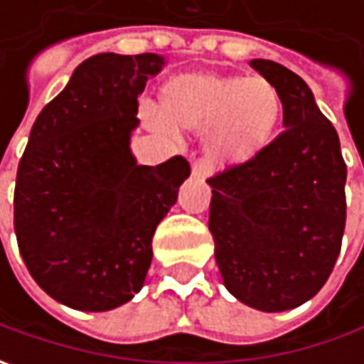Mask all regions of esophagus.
<instances>
[{"mask_svg": "<svg viewBox=\"0 0 364 364\" xmlns=\"http://www.w3.org/2000/svg\"><path fill=\"white\" fill-rule=\"evenodd\" d=\"M208 172H210V168H208V164H206L203 158L192 161V176H194V178H206Z\"/></svg>", "mask_w": 364, "mask_h": 364, "instance_id": "esophagus-1", "label": "esophagus"}]
</instances>
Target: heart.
Listing matches in <instances>:
<instances>
[{
	"label": "heart",
	"instance_id": "1",
	"mask_svg": "<svg viewBox=\"0 0 364 364\" xmlns=\"http://www.w3.org/2000/svg\"><path fill=\"white\" fill-rule=\"evenodd\" d=\"M158 113L146 115L154 129H204L210 160L241 164L273 139L282 119V95L267 78L190 73L164 82Z\"/></svg>",
	"mask_w": 364,
	"mask_h": 364
}]
</instances>
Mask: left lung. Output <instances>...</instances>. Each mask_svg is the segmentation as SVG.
<instances>
[{
	"mask_svg": "<svg viewBox=\"0 0 364 364\" xmlns=\"http://www.w3.org/2000/svg\"><path fill=\"white\" fill-rule=\"evenodd\" d=\"M251 66L282 95L286 132L255 158L206 180L208 231L232 296L284 312L314 298L334 269L346 223V164L308 85L273 60Z\"/></svg>",
	"mask_w": 364,
	"mask_h": 364,
	"instance_id": "8db88e82",
	"label": "left lung"
}]
</instances>
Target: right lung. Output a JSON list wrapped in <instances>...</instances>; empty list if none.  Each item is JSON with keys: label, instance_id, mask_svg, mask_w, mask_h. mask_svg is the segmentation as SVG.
<instances>
[{"label": "right lung", "instance_id": "obj_1", "mask_svg": "<svg viewBox=\"0 0 364 364\" xmlns=\"http://www.w3.org/2000/svg\"><path fill=\"white\" fill-rule=\"evenodd\" d=\"M158 54H97L78 64L34 121L14 192V229L36 284L64 306L105 312L141 289L156 227L190 164L139 166L129 149L137 97Z\"/></svg>", "mask_w": 364, "mask_h": 364}]
</instances>
